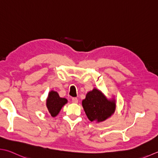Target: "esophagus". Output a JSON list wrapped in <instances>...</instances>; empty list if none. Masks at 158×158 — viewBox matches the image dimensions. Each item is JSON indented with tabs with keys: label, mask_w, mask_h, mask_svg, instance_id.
Returning <instances> with one entry per match:
<instances>
[{
	"label": "esophagus",
	"mask_w": 158,
	"mask_h": 158,
	"mask_svg": "<svg viewBox=\"0 0 158 158\" xmlns=\"http://www.w3.org/2000/svg\"><path fill=\"white\" fill-rule=\"evenodd\" d=\"M72 102L73 103H78V99H77V98L76 97H73L72 98Z\"/></svg>",
	"instance_id": "esophagus-1"
}]
</instances>
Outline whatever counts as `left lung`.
Returning a JSON list of instances; mask_svg holds the SVG:
<instances>
[{
    "instance_id": "1",
    "label": "left lung",
    "mask_w": 158,
    "mask_h": 158,
    "mask_svg": "<svg viewBox=\"0 0 158 158\" xmlns=\"http://www.w3.org/2000/svg\"><path fill=\"white\" fill-rule=\"evenodd\" d=\"M82 106L86 116L90 121L102 122L115 112V100H108L102 92L94 88L86 94L82 101Z\"/></svg>"
}]
</instances>
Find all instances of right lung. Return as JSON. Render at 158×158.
Here are the masks:
<instances>
[{
  "label": "right lung",
  "mask_w": 158,
  "mask_h": 158,
  "mask_svg": "<svg viewBox=\"0 0 158 158\" xmlns=\"http://www.w3.org/2000/svg\"><path fill=\"white\" fill-rule=\"evenodd\" d=\"M68 102L66 98H61L57 92L51 90L48 93L47 99H46V107L48 113L51 116H56L60 112L61 107Z\"/></svg>",
  "instance_id": "add662e5"
}]
</instances>
